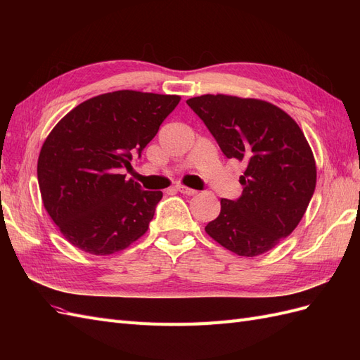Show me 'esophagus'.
<instances>
[{
	"instance_id": "1",
	"label": "esophagus",
	"mask_w": 360,
	"mask_h": 360,
	"mask_svg": "<svg viewBox=\"0 0 360 360\" xmlns=\"http://www.w3.org/2000/svg\"><path fill=\"white\" fill-rule=\"evenodd\" d=\"M176 191H179L180 193H184V195H195V193H197V191H195V189H191V188H186V186H181V184H177Z\"/></svg>"
}]
</instances>
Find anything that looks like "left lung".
<instances>
[{
	"label": "left lung",
	"instance_id": "8db88e82",
	"mask_svg": "<svg viewBox=\"0 0 360 360\" xmlns=\"http://www.w3.org/2000/svg\"><path fill=\"white\" fill-rule=\"evenodd\" d=\"M228 159L243 162V192L221 200L205 233L231 252L255 257L292 233L312 198L315 160L297 123L278 106L236 96L186 101Z\"/></svg>",
	"mask_w": 360,
	"mask_h": 360
}]
</instances>
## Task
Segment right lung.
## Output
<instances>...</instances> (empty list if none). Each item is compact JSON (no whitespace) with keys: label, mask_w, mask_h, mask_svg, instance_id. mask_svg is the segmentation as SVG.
<instances>
[{"label":"right lung","mask_w":360,"mask_h":360,"mask_svg":"<svg viewBox=\"0 0 360 360\" xmlns=\"http://www.w3.org/2000/svg\"><path fill=\"white\" fill-rule=\"evenodd\" d=\"M180 102L179 96L120 90L78 105L41 147L37 180L43 205L73 246L118 252L143 236L162 198L120 174Z\"/></svg>","instance_id":"add662e5"}]
</instances>
